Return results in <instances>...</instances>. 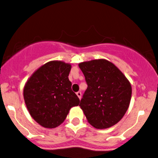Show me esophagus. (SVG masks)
<instances>
[{
    "label": "esophagus",
    "instance_id": "obj_1",
    "mask_svg": "<svg viewBox=\"0 0 158 158\" xmlns=\"http://www.w3.org/2000/svg\"><path fill=\"white\" fill-rule=\"evenodd\" d=\"M76 95L78 96V97H79V99H81V97H82V93H81L80 91H79V92L76 93Z\"/></svg>",
    "mask_w": 158,
    "mask_h": 158
}]
</instances>
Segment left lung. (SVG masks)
<instances>
[{
  "instance_id": "1",
  "label": "left lung",
  "mask_w": 158,
  "mask_h": 158,
  "mask_svg": "<svg viewBox=\"0 0 158 158\" xmlns=\"http://www.w3.org/2000/svg\"><path fill=\"white\" fill-rule=\"evenodd\" d=\"M87 89L80 101L88 122L104 129L117 124L129 108L132 86L126 76L112 62L96 59L79 64Z\"/></svg>"
}]
</instances>
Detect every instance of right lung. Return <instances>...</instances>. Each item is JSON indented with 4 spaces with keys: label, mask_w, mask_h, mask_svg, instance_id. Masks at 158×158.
Here are the masks:
<instances>
[{
    "label": "right lung",
    "mask_w": 158,
    "mask_h": 158,
    "mask_svg": "<svg viewBox=\"0 0 158 158\" xmlns=\"http://www.w3.org/2000/svg\"><path fill=\"white\" fill-rule=\"evenodd\" d=\"M72 65L51 61L32 73L23 89V97L31 117L39 125L54 129L62 123L72 107L79 104L69 79Z\"/></svg>",
    "instance_id": "1"
}]
</instances>
